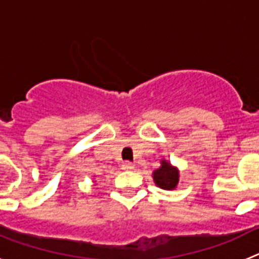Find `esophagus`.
Segmentation results:
<instances>
[{"label":"esophagus","mask_w":259,"mask_h":259,"mask_svg":"<svg viewBox=\"0 0 259 259\" xmlns=\"http://www.w3.org/2000/svg\"><path fill=\"white\" fill-rule=\"evenodd\" d=\"M122 168L123 170H134L135 168V164L131 163V162H124V163L122 164Z\"/></svg>","instance_id":"esophagus-1"}]
</instances>
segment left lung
<instances>
[{"label":"left lung","instance_id":"8db88e82","mask_svg":"<svg viewBox=\"0 0 259 259\" xmlns=\"http://www.w3.org/2000/svg\"><path fill=\"white\" fill-rule=\"evenodd\" d=\"M153 179L159 188L172 191L179 183V170L171 166L170 162H167L166 159H162L161 167L153 172Z\"/></svg>","mask_w":259,"mask_h":259}]
</instances>
